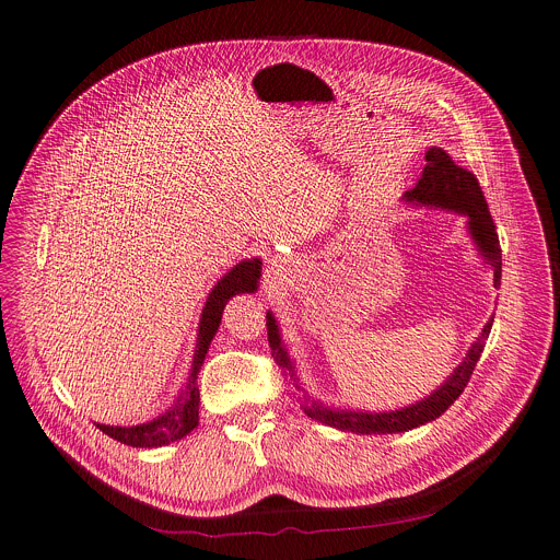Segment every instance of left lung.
<instances>
[{
    "label": "left lung",
    "instance_id": "8db88e82",
    "mask_svg": "<svg viewBox=\"0 0 560 560\" xmlns=\"http://www.w3.org/2000/svg\"><path fill=\"white\" fill-rule=\"evenodd\" d=\"M425 162L428 164L423 168L419 184L404 195L406 201L417 203V206L443 208V210L467 217L469 236L474 238L478 253L483 255V259L492 268L494 288H499L501 285V266H503L501 246H499L497 225L488 210V201L483 197L481 186H478L476 177L469 171L456 166L452 162V156L443 148H436V145L430 148L425 152ZM266 318H268L266 326H268V341L272 348V357H275L277 365L283 368L290 374V378L296 381L294 365H292L288 350L281 341L279 326L275 322L272 312H268ZM492 324H494V318H490V322L483 326L481 335H478V339L467 350L463 363L447 376V381L439 389H434L430 396H425L423 401H417L408 408L392 410V412H354V410H339V408H328L318 401H310V398L303 394L301 408L310 419H314L318 423H326L330 428H337L341 432H352V434H394V432H408L412 428L425 425V423L439 419L465 389V385L476 368V361L481 359V352L490 337ZM294 387H299V381L294 383Z\"/></svg>",
    "mask_w": 560,
    "mask_h": 560
}]
</instances>
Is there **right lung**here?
<instances>
[{"label":"right lung","instance_id":"add662e5","mask_svg":"<svg viewBox=\"0 0 560 560\" xmlns=\"http://www.w3.org/2000/svg\"><path fill=\"white\" fill-rule=\"evenodd\" d=\"M261 277V261L259 259H246L236 264L232 270H228L212 292L206 299V305L201 310L199 318V332H197V348L192 357V368L188 374V381L177 396L173 408H168L162 417H156L148 423L121 428V425H104L97 423V428L108 434L110 439L130 445V447H162L171 445L173 441H182L186 434H190L199 425V387H197V374L203 365V359L208 354L210 341L219 330L221 314L225 303L242 292H255L259 288Z\"/></svg>","mask_w":560,"mask_h":560}]
</instances>
